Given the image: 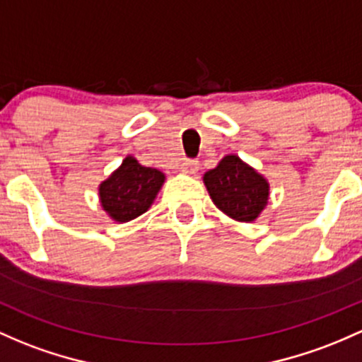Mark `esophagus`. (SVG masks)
I'll list each match as a JSON object with an SVG mask.
<instances>
[{
	"label": "esophagus",
	"mask_w": 362,
	"mask_h": 362,
	"mask_svg": "<svg viewBox=\"0 0 362 362\" xmlns=\"http://www.w3.org/2000/svg\"><path fill=\"white\" fill-rule=\"evenodd\" d=\"M197 168H199V163L196 160H184V163H182V172L184 173L194 175L197 172Z\"/></svg>",
	"instance_id": "34e87169"
}]
</instances>
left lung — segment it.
Here are the masks:
<instances>
[{"instance_id":"1","label":"left lung","mask_w":362,"mask_h":362,"mask_svg":"<svg viewBox=\"0 0 362 362\" xmlns=\"http://www.w3.org/2000/svg\"><path fill=\"white\" fill-rule=\"evenodd\" d=\"M202 180L218 209L237 221H254L268 204L266 178L235 154L225 156Z\"/></svg>"}]
</instances>
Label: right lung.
Listing matches in <instances>:
<instances>
[{
  "mask_svg": "<svg viewBox=\"0 0 362 362\" xmlns=\"http://www.w3.org/2000/svg\"><path fill=\"white\" fill-rule=\"evenodd\" d=\"M165 175L160 170L142 166L136 158L127 156L117 172L99 185V199L115 221H130L141 216L160 192Z\"/></svg>",
  "mask_w": 362,
  "mask_h": 362,
  "instance_id": "obj_1",
  "label": "right lung"
}]
</instances>
